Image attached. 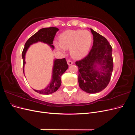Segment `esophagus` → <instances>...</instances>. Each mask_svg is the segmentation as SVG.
Listing matches in <instances>:
<instances>
[{
    "instance_id": "34e87169",
    "label": "esophagus",
    "mask_w": 135,
    "mask_h": 135,
    "mask_svg": "<svg viewBox=\"0 0 135 135\" xmlns=\"http://www.w3.org/2000/svg\"><path fill=\"white\" fill-rule=\"evenodd\" d=\"M67 63H68V64L69 65H72V64H73V61H72L71 60H68V61H67Z\"/></svg>"
}]
</instances>
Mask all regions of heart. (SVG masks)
Masks as SVG:
<instances>
[{
	"mask_svg": "<svg viewBox=\"0 0 135 135\" xmlns=\"http://www.w3.org/2000/svg\"><path fill=\"white\" fill-rule=\"evenodd\" d=\"M92 37L88 30H71L65 32L59 37L60 43L55 45L59 50L64 52L70 48L71 56L75 59L82 58L90 48Z\"/></svg>",
	"mask_w": 135,
	"mask_h": 135,
	"instance_id": "b5f03b06",
	"label": "heart"
}]
</instances>
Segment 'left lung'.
<instances>
[{"label": "left lung", "instance_id": "8db88e82", "mask_svg": "<svg viewBox=\"0 0 135 135\" xmlns=\"http://www.w3.org/2000/svg\"><path fill=\"white\" fill-rule=\"evenodd\" d=\"M93 43L87 56L76 61L80 88L88 93H98L108 86L113 70L112 47L103 36L92 28ZM99 64L100 68L97 67ZM97 68L98 70L96 69Z\"/></svg>", "mask_w": 135, "mask_h": 135}]
</instances>
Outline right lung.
Instances as JSON below:
<instances>
[{
	"mask_svg": "<svg viewBox=\"0 0 135 135\" xmlns=\"http://www.w3.org/2000/svg\"><path fill=\"white\" fill-rule=\"evenodd\" d=\"M57 31H59V28L55 27L43 28L31 36L27 40L22 53L23 74L24 65L26 63L25 54L29 46L33 43H37L38 42H41L49 44L52 49H54V46H53L52 44ZM68 66H69L67 64L66 60L65 58L55 60L54 68H53L52 79L50 84L46 88L43 89L42 90H35V89H34V91L40 94H43V95H49V94L53 93L56 91H57L61 84V77L65 72V71L67 70Z\"/></svg>",
	"mask_w": 135,
	"mask_h": 135,
	"instance_id": "1",
	"label": "right lung"
}]
</instances>
